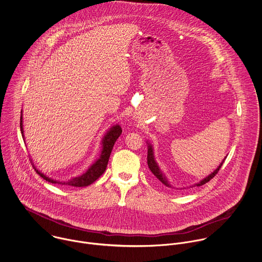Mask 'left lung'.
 <instances>
[{
  "mask_svg": "<svg viewBox=\"0 0 262 262\" xmlns=\"http://www.w3.org/2000/svg\"><path fill=\"white\" fill-rule=\"evenodd\" d=\"M147 144H148V156H147V162H148V166H149V168H150V170L152 171V173L164 185V186H166V187H168V188H173L171 185H170V183L168 182V180H167V178L165 177V174L161 171V169H160V167L158 166V163L156 162V160H155V156H154V150H153V146L149 143V142H147ZM226 158H227V156L225 157V159L222 161V163L219 165V167L213 171V172H211L208 177H206V178H204L202 181H200L199 183H197V184H194V185H192V186H190V187H187V189L188 188H193V187H200V186H202V185H204V184H206V183H208L212 178H214L215 177V174L219 172V170H220V168L222 167V165H223V163L225 162V160H226ZM184 189H186V188H181V189H179V190H184ZM178 190V189H177Z\"/></svg>",
  "mask_w": 262,
  "mask_h": 262,
  "instance_id": "1",
  "label": "left lung"
}]
</instances>
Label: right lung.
Listing matches in <instances>:
<instances>
[{"label": "right lung", "instance_id": "1", "mask_svg": "<svg viewBox=\"0 0 262 262\" xmlns=\"http://www.w3.org/2000/svg\"><path fill=\"white\" fill-rule=\"evenodd\" d=\"M20 130L22 134V138L25 142L24 139V132H23V117H22V111H21V116H20ZM122 129L121 126H119V124H115L113 126H111L107 133L104 135L101 145H102V150H101V154L100 157L88 168V170L82 173L81 176L75 177L70 179L67 182H59L56 180H53L49 177H47L46 174H43L42 172H40L38 169H35V171L47 182L52 183V184H60V185H67V186H71V187H86L91 184H93L95 181H97L106 170L108 161H109V157L110 154L112 152L113 146L116 142V140L118 139V137L121 135Z\"/></svg>", "mask_w": 262, "mask_h": 262}]
</instances>
